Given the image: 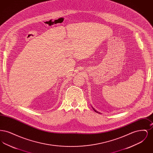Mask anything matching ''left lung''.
I'll list each match as a JSON object with an SVG mask.
<instances>
[{"instance_id": "left-lung-1", "label": "left lung", "mask_w": 153, "mask_h": 153, "mask_svg": "<svg viewBox=\"0 0 153 153\" xmlns=\"http://www.w3.org/2000/svg\"><path fill=\"white\" fill-rule=\"evenodd\" d=\"M92 108H93V109H94V111H95V112H97V113H99V114H100V112H97V111H96V109H94V108H93V107H92Z\"/></svg>"}]
</instances>
